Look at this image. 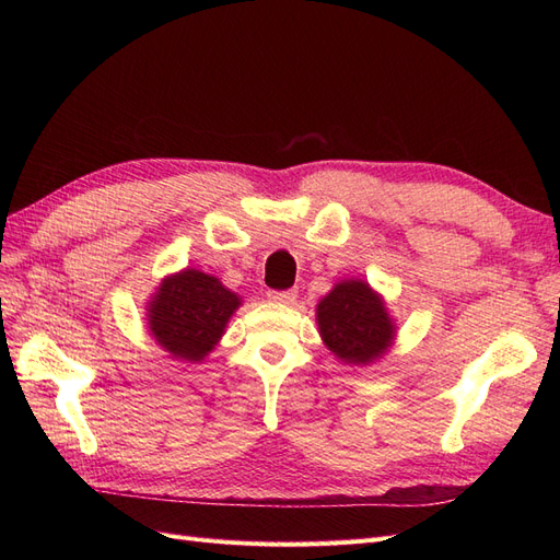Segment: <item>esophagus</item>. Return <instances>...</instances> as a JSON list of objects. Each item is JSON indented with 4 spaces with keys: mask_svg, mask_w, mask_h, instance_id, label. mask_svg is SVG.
<instances>
[{
    "mask_svg": "<svg viewBox=\"0 0 560 560\" xmlns=\"http://www.w3.org/2000/svg\"><path fill=\"white\" fill-rule=\"evenodd\" d=\"M268 299L276 301V303H284V306H290V303L296 301V290H270Z\"/></svg>",
    "mask_w": 560,
    "mask_h": 560,
    "instance_id": "34e87169",
    "label": "esophagus"
}]
</instances>
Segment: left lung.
Returning a JSON list of instances; mask_svg holds the SVG:
<instances>
[{"instance_id": "8db88e82", "label": "left lung", "mask_w": 560, "mask_h": 560, "mask_svg": "<svg viewBox=\"0 0 560 560\" xmlns=\"http://www.w3.org/2000/svg\"><path fill=\"white\" fill-rule=\"evenodd\" d=\"M317 327L338 360L366 366L395 341V322L364 280H341L317 303Z\"/></svg>"}]
</instances>
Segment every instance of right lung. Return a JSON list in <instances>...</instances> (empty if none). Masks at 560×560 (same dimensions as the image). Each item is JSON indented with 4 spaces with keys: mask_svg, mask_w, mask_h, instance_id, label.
Returning a JSON list of instances; mask_svg holds the SVG:
<instances>
[{
    "mask_svg": "<svg viewBox=\"0 0 560 560\" xmlns=\"http://www.w3.org/2000/svg\"><path fill=\"white\" fill-rule=\"evenodd\" d=\"M241 296L219 278L184 268L163 278L147 306L149 331L175 360L202 362L224 336L226 322L241 308Z\"/></svg>",
    "mask_w": 560,
    "mask_h": 560,
    "instance_id": "1",
    "label": "right lung"
}]
</instances>
